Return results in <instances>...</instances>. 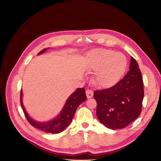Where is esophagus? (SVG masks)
I'll return each instance as SVG.
<instances>
[{
  "mask_svg": "<svg viewBox=\"0 0 161 161\" xmlns=\"http://www.w3.org/2000/svg\"><path fill=\"white\" fill-rule=\"evenodd\" d=\"M86 97L87 98H90L93 97V92L92 90H87L86 91Z\"/></svg>",
  "mask_w": 161,
  "mask_h": 161,
  "instance_id": "1",
  "label": "esophagus"
}]
</instances>
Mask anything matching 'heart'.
<instances>
[{"label": "heart", "mask_w": 161, "mask_h": 161, "mask_svg": "<svg viewBox=\"0 0 161 161\" xmlns=\"http://www.w3.org/2000/svg\"><path fill=\"white\" fill-rule=\"evenodd\" d=\"M86 58L90 68L96 71L94 83L102 88H108L117 83L127 67L126 56L112 50L95 49L89 52Z\"/></svg>", "instance_id": "obj_1"}]
</instances>
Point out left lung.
<instances>
[{"instance_id": "obj_1", "label": "left lung", "mask_w": 161, "mask_h": 161, "mask_svg": "<svg viewBox=\"0 0 161 161\" xmlns=\"http://www.w3.org/2000/svg\"><path fill=\"white\" fill-rule=\"evenodd\" d=\"M129 71L110 88L97 90L94 98L97 102V116L110 129H121L140 115L144 91L141 71L136 59L131 57Z\"/></svg>"}]
</instances>
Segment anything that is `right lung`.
Instances as JSON below:
<instances>
[{
    "instance_id": "obj_1",
    "label": "right lung",
    "mask_w": 161,
    "mask_h": 161,
    "mask_svg": "<svg viewBox=\"0 0 161 161\" xmlns=\"http://www.w3.org/2000/svg\"><path fill=\"white\" fill-rule=\"evenodd\" d=\"M50 47L44 49L37 55H40L46 52ZM23 93L20 91V105L24 115L28 122L35 128L41 130L46 133L58 134L63 131L71 123L73 119L76 110L78 106L86 100L85 88H77L66 100L62 110L58 115L52 120L39 122L34 120L27 112L22 102Z\"/></svg>"
}]
</instances>
